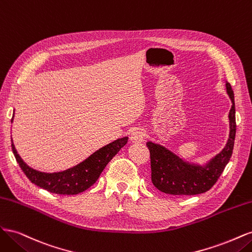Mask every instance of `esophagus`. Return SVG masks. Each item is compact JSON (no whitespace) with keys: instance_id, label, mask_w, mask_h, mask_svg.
I'll return each instance as SVG.
<instances>
[{"instance_id":"esophagus-1","label":"esophagus","mask_w":252,"mask_h":252,"mask_svg":"<svg viewBox=\"0 0 252 252\" xmlns=\"http://www.w3.org/2000/svg\"><path fill=\"white\" fill-rule=\"evenodd\" d=\"M144 138H145V131L143 129H135V130L132 131L130 134V141L135 144L142 143L144 141Z\"/></svg>"}]
</instances>
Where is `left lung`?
I'll list each match as a JSON object with an SVG mask.
<instances>
[{
    "label": "left lung",
    "mask_w": 252,
    "mask_h": 252,
    "mask_svg": "<svg viewBox=\"0 0 252 252\" xmlns=\"http://www.w3.org/2000/svg\"><path fill=\"white\" fill-rule=\"evenodd\" d=\"M227 94L231 98L229 111V139L226 146L215 158L204 165L183 161L172 151L159 144L147 142L150 152L151 181L159 191L172 195H194L204 193L216 184L232 156L235 139V106L233 90L226 82Z\"/></svg>",
    "instance_id": "8db88e82"
}]
</instances>
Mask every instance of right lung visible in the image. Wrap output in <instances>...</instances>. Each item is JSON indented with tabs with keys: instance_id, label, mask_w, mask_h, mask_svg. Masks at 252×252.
<instances>
[{
	"instance_id": "add662e5",
	"label": "right lung",
	"mask_w": 252,
	"mask_h": 252,
	"mask_svg": "<svg viewBox=\"0 0 252 252\" xmlns=\"http://www.w3.org/2000/svg\"><path fill=\"white\" fill-rule=\"evenodd\" d=\"M13 116L11 122L13 120ZM127 141V136L118 139L96 150L85 161H83L77 166H73L64 171L53 173L37 171L29 167L18 155L12 141L11 149L21 169L33 184L52 193L78 194L85 191L86 189L94 184L106 165L111 161V158L118 154L122 147L125 146Z\"/></svg>"
}]
</instances>
